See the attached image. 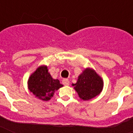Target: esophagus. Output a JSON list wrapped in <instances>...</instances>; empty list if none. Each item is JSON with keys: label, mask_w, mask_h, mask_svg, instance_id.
Segmentation results:
<instances>
[{"label": "esophagus", "mask_w": 133, "mask_h": 133, "mask_svg": "<svg viewBox=\"0 0 133 133\" xmlns=\"http://www.w3.org/2000/svg\"><path fill=\"white\" fill-rule=\"evenodd\" d=\"M62 83L64 85H69V84H70V81H69L68 79H63Z\"/></svg>", "instance_id": "obj_1"}]
</instances>
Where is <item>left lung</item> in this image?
I'll return each mask as SVG.
<instances>
[{
    "mask_svg": "<svg viewBox=\"0 0 133 133\" xmlns=\"http://www.w3.org/2000/svg\"><path fill=\"white\" fill-rule=\"evenodd\" d=\"M72 85L81 100L88 101L101 92L103 81L94 69L87 68L79 75L77 83H72Z\"/></svg>",
    "mask_w": 133,
    "mask_h": 133,
    "instance_id": "1",
    "label": "left lung"
}]
</instances>
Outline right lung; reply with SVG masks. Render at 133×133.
Returning a JSON list of instances; mask_svg holds the SVG:
<instances>
[{
  "instance_id": "obj_1",
  "label": "right lung",
  "mask_w": 133,
  "mask_h": 133,
  "mask_svg": "<svg viewBox=\"0 0 133 133\" xmlns=\"http://www.w3.org/2000/svg\"><path fill=\"white\" fill-rule=\"evenodd\" d=\"M63 86L58 79L52 78L45 65L38 67L28 81L29 90L35 97L45 101L51 99L55 91Z\"/></svg>"
}]
</instances>
